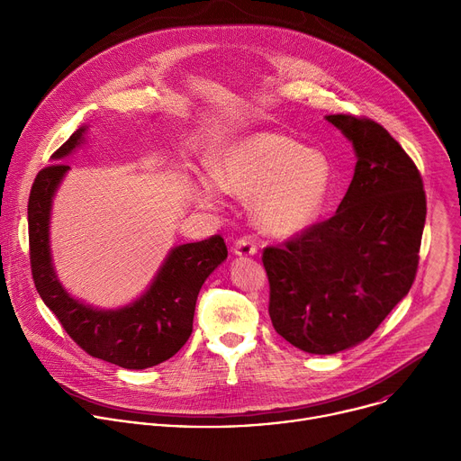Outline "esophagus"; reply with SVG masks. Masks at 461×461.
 <instances>
[{
    "instance_id": "esophagus-1",
    "label": "esophagus",
    "mask_w": 461,
    "mask_h": 461,
    "mask_svg": "<svg viewBox=\"0 0 461 461\" xmlns=\"http://www.w3.org/2000/svg\"><path fill=\"white\" fill-rule=\"evenodd\" d=\"M233 253L239 257H253L257 253V246L249 237H242L233 244Z\"/></svg>"
}]
</instances>
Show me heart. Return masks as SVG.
<instances>
[{
	"instance_id": "1",
	"label": "heart",
	"mask_w": 461,
	"mask_h": 461,
	"mask_svg": "<svg viewBox=\"0 0 461 461\" xmlns=\"http://www.w3.org/2000/svg\"><path fill=\"white\" fill-rule=\"evenodd\" d=\"M212 178L196 184L203 206L219 203V187L251 199V217L267 233L292 237L319 217L330 184L326 158L279 133L224 140L210 164Z\"/></svg>"
}]
</instances>
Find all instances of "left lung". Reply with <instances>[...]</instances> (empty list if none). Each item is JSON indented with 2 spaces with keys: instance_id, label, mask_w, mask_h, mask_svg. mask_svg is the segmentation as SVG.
I'll return each mask as SVG.
<instances>
[{
  "instance_id": "8db88e82",
  "label": "left lung",
  "mask_w": 461,
  "mask_h": 461,
  "mask_svg": "<svg viewBox=\"0 0 461 461\" xmlns=\"http://www.w3.org/2000/svg\"><path fill=\"white\" fill-rule=\"evenodd\" d=\"M357 162L336 215L262 262L276 332L308 354H338L368 339L411 290L427 215L423 180L403 148L370 118L328 114Z\"/></svg>"
}]
</instances>
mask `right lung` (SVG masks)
I'll return each mask as SVG.
<instances>
[{"instance_id":"1","label":"right lung","mask_w":461,"mask_h":461,"mask_svg":"<svg viewBox=\"0 0 461 461\" xmlns=\"http://www.w3.org/2000/svg\"><path fill=\"white\" fill-rule=\"evenodd\" d=\"M82 125L41 169L29 196L31 268L36 290L63 330L89 356L129 370H142L173 357L189 339L194 304L204 281L222 265L228 248L221 235L171 248L149 288L122 308L102 310L75 299L54 272L49 226L52 199L71 167L61 164L86 142Z\"/></svg>"}]
</instances>
